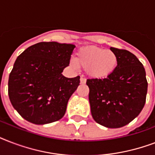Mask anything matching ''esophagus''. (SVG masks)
I'll list each match as a JSON object with an SVG mask.
<instances>
[{
	"label": "esophagus",
	"mask_w": 155,
	"mask_h": 155,
	"mask_svg": "<svg viewBox=\"0 0 155 155\" xmlns=\"http://www.w3.org/2000/svg\"><path fill=\"white\" fill-rule=\"evenodd\" d=\"M85 83H86V79L84 77L80 78V84H84Z\"/></svg>",
	"instance_id": "obj_1"
}]
</instances>
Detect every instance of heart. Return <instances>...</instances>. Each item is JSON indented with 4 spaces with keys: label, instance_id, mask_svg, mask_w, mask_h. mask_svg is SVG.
I'll return each instance as SVG.
<instances>
[{
    "label": "heart",
    "instance_id": "1",
    "mask_svg": "<svg viewBox=\"0 0 155 155\" xmlns=\"http://www.w3.org/2000/svg\"><path fill=\"white\" fill-rule=\"evenodd\" d=\"M117 56L110 50L97 47H84L77 52L76 58L71 63L74 68L78 65L85 69L90 77L102 79L111 75L117 68Z\"/></svg>",
    "mask_w": 155,
    "mask_h": 155
}]
</instances>
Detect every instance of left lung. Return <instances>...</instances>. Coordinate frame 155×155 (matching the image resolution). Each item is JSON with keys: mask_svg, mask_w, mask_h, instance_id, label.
<instances>
[{"mask_svg": "<svg viewBox=\"0 0 155 155\" xmlns=\"http://www.w3.org/2000/svg\"><path fill=\"white\" fill-rule=\"evenodd\" d=\"M118 63L104 79H87L91 113L94 120L108 128H120L139 115L147 98L146 71L136 56L124 49L110 47Z\"/></svg>", "mask_w": 155, "mask_h": 155, "instance_id": "8db88e82", "label": "left lung"}]
</instances>
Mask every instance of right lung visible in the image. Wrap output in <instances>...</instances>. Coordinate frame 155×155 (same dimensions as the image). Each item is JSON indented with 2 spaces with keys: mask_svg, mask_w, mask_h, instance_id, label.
<instances>
[{
  "mask_svg": "<svg viewBox=\"0 0 155 155\" xmlns=\"http://www.w3.org/2000/svg\"><path fill=\"white\" fill-rule=\"evenodd\" d=\"M75 45L42 42L30 46L16 59L8 77V93L13 108L25 120L45 125L60 120L80 76L67 78Z\"/></svg>",
  "mask_w": 155,
  "mask_h": 155,
  "instance_id": "add662e5",
  "label": "right lung"
}]
</instances>
